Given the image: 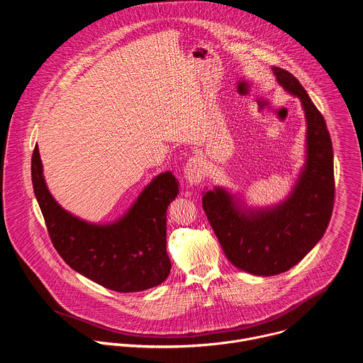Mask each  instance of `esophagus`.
<instances>
[{
	"mask_svg": "<svg viewBox=\"0 0 363 363\" xmlns=\"http://www.w3.org/2000/svg\"><path fill=\"white\" fill-rule=\"evenodd\" d=\"M203 175H205V165L199 157H194L185 164L184 177H185L186 184L198 185V184H201Z\"/></svg>",
	"mask_w": 363,
	"mask_h": 363,
	"instance_id": "1",
	"label": "esophagus"
}]
</instances>
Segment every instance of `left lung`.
I'll use <instances>...</instances> for the list:
<instances>
[{
    "label": "left lung",
    "mask_w": 363,
    "mask_h": 363,
    "mask_svg": "<svg viewBox=\"0 0 363 363\" xmlns=\"http://www.w3.org/2000/svg\"><path fill=\"white\" fill-rule=\"evenodd\" d=\"M277 83L297 97L306 119L304 164L291 191L273 205H248L227 186L202 191L203 211L237 269L276 276L294 267L323 237L333 210V149L326 122L298 80L272 67Z\"/></svg>",
    "instance_id": "8db88e82"
}]
</instances>
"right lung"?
<instances>
[{
	"instance_id": "obj_1",
	"label": "right lung",
	"mask_w": 363,
	"mask_h": 363,
	"mask_svg": "<svg viewBox=\"0 0 363 363\" xmlns=\"http://www.w3.org/2000/svg\"><path fill=\"white\" fill-rule=\"evenodd\" d=\"M31 178L51 242L74 272L121 293L143 291L167 280V210L179 194L171 171L155 177L111 223H91L63 208L45 184L38 146Z\"/></svg>"
}]
</instances>
